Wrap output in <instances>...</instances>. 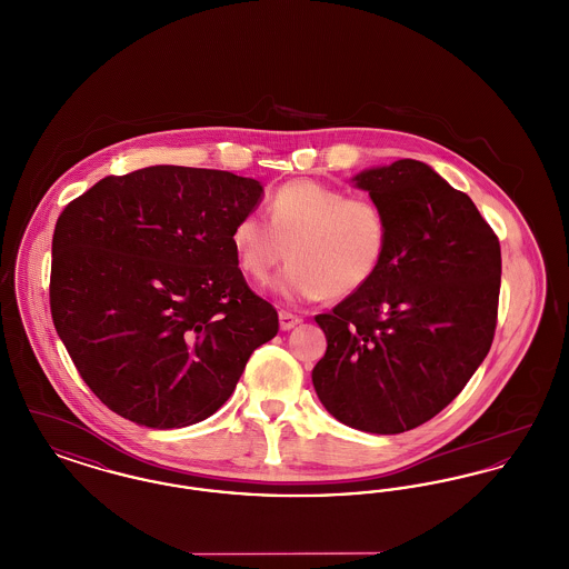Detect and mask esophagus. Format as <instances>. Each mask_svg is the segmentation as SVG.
Returning <instances> with one entry per match:
<instances>
[{
	"label": "esophagus",
	"instance_id": "34e87169",
	"mask_svg": "<svg viewBox=\"0 0 569 569\" xmlns=\"http://www.w3.org/2000/svg\"><path fill=\"white\" fill-rule=\"evenodd\" d=\"M302 320L295 316V313H290V311H279V328L281 330H292L295 326L300 325Z\"/></svg>",
	"mask_w": 569,
	"mask_h": 569
}]
</instances>
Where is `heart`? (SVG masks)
<instances>
[{
    "mask_svg": "<svg viewBox=\"0 0 569 569\" xmlns=\"http://www.w3.org/2000/svg\"><path fill=\"white\" fill-rule=\"evenodd\" d=\"M239 264L267 281L290 256L272 290L286 300L352 297L379 271L388 249V219L376 200L313 179L272 191L269 219L244 213L230 232Z\"/></svg>",
    "mask_w": 569,
    "mask_h": 569,
    "instance_id": "b5f03b06",
    "label": "heart"
}]
</instances>
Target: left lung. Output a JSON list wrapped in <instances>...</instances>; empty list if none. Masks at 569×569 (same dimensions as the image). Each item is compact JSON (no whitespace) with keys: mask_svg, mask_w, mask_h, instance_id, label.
Here are the masks:
<instances>
[{"mask_svg":"<svg viewBox=\"0 0 569 569\" xmlns=\"http://www.w3.org/2000/svg\"><path fill=\"white\" fill-rule=\"evenodd\" d=\"M388 219L373 279L330 313L313 388L365 433L416 429L448 406L487 358L501 286L495 232L431 166L399 160L352 177Z\"/></svg>","mask_w":569,"mask_h":569,"instance_id":"obj_1","label":"left lung"}]
</instances>
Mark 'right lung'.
Segmentation results:
<instances>
[{"label":"right lung","mask_w":569,"mask_h":569,"mask_svg":"<svg viewBox=\"0 0 569 569\" xmlns=\"http://www.w3.org/2000/svg\"><path fill=\"white\" fill-rule=\"evenodd\" d=\"M264 196L226 170L149 166L107 177L57 219L51 313L93 395L149 429L213 416L279 330L244 283L232 226Z\"/></svg>","instance_id":"1"}]
</instances>
